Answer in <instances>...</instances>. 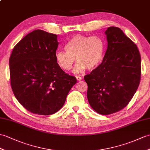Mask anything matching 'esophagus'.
Masks as SVG:
<instances>
[{
    "instance_id": "1",
    "label": "esophagus",
    "mask_w": 150,
    "mask_h": 150,
    "mask_svg": "<svg viewBox=\"0 0 150 150\" xmlns=\"http://www.w3.org/2000/svg\"><path fill=\"white\" fill-rule=\"evenodd\" d=\"M76 80H77L78 81H81V80L82 79V76H76Z\"/></svg>"
}]
</instances>
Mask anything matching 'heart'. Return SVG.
Wrapping results in <instances>:
<instances>
[{"label": "heart", "mask_w": 150, "mask_h": 150, "mask_svg": "<svg viewBox=\"0 0 150 150\" xmlns=\"http://www.w3.org/2000/svg\"><path fill=\"white\" fill-rule=\"evenodd\" d=\"M64 50L57 51L55 61L59 67L65 71L71 69L77 60L74 69L75 74H81L86 68L93 69L102 62L105 51V43L98 36H88L78 34L73 36L64 45Z\"/></svg>", "instance_id": "obj_1"}]
</instances>
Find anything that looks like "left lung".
Returning <instances> with one entry per match:
<instances>
[{
  "label": "left lung",
  "mask_w": 150,
  "mask_h": 150,
  "mask_svg": "<svg viewBox=\"0 0 150 150\" xmlns=\"http://www.w3.org/2000/svg\"><path fill=\"white\" fill-rule=\"evenodd\" d=\"M107 48L103 61L84 76L89 105L102 115L126 107L140 83L141 55L136 45L116 27L105 31Z\"/></svg>",
  "instance_id": "8db88e82"
}]
</instances>
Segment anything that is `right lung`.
<instances>
[{
	"mask_svg": "<svg viewBox=\"0 0 150 150\" xmlns=\"http://www.w3.org/2000/svg\"><path fill=\"white\" fill-rule=\"evenodd\" d=\"M56 34L43 30L29 33L14 47L9 58L10 80L16 98L33 114L50 115L60 110L75 76L65 74L55 61Z\"/></svg>",
	"mask_w": 150,
	"mask_h": 150,
	"instance_id": "right-lung-1",
	"label": "right lung"
}]
</instances>
